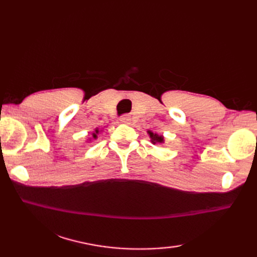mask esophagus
Returning a JSON list of instances; mask_svg holds the SVG:
<instances>
[{"label":"esophagus","instance_id":"esophagus-1","mask_svg":"<svg viewBox=\"0 0 257 257\" xmlns=\"http://www.w3.org/2000/svg\"><path fill=\"white\" fill-rule=\"evenodd\" d=\"M120 121H121L122 123H125V124H130L132 123V117H129L128 114H124V116L120 118Z\"/></svg>","mask_w":257,"mask_h":257}]
</instances>
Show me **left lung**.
<instances>
[{
	"label": "left lung",
	"mask_w": 257,
	"mask_h": 257,
	"mask_svg": "<svg viewBox=\"0 0 257 257\" xmlns=\"http://www.w3.org/2000/svg\"><path fill=\"white\" fill-rule=\"evenodd\" d=\"M148 135L150 136V139H151L150 141L154 145L165 143V138H163V136H161V135H158V134L152 133L151 130H148Z\"/></svg>",
	"instance_id": "left-lung-1"
}]
</instances>
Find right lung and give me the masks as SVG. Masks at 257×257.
<instances>
[{"label":"right lung","instance_id":"1","mask_svg":"<svg viewBox=\"0 0 257 257\" xmlns=\"http://www.w3.org/2000/svg\"><path fill=\"white\" fill-rule=\"evenodd\" d=\"M99 134V130H98V128L95 129V133H92V138L94 139H97V135ZM90 140V139H89Z\"/></svg>","mask_w":257,"mask_h":257}]
</instances>
